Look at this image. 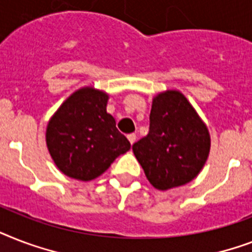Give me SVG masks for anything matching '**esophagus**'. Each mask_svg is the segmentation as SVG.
I'll return each mask as SVG.
<instances>
[{
	"mask_svg": "<svg viewBox=\"0 0 252 252\" xmlns=\"http://www.w3.org/2000/svg\"><path fill=\"white\" fill-rule=\"evenodd\" d=\"M136 134L134 133H130V134H128V140H129V142L130 144H132V145H133L134 142H136Z\"/></svg>",
	"mask_w": 252,
	"mask_h": 252,
	"instance_id": "esophagus-1",
	"label": "esophagus"
}]
</instances>
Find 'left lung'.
<instances>
[{"mask_svg":"<svg viewBox=\"0 0 252 252\" xmlns=\"http://www.w3.org/2000/svg\"><path fill=\"white\" fill-rule=\"evenodd\" d=\"M149 133L132 149L150 184L157 189L187 184L199 175L209 156L211 136L180 91L154 96Z\"/></svg>","mask_w":252,"mask_h":252,"instance_id":"obj_1","label":"left lung"}]
</instances>
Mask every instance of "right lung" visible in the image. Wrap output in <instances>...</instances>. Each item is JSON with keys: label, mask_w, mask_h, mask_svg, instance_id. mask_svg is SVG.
<instances>
[{"label": "right lung", "mask_w": 252, "mask_h": 252, "mask_svg": "<svg viewBox=\"0 0 252 252\" xmlns=\"http://www.w3.org/2000/svg\"><path fill=\"white\" fill-rule=\"evenodd\" d=\"M108 94L94 87L74 91L53 114L45 141L55 165L69 178L89 182L130 149L107 114Z\"/></svg>", "instance_id": "1"}]
</instances>
